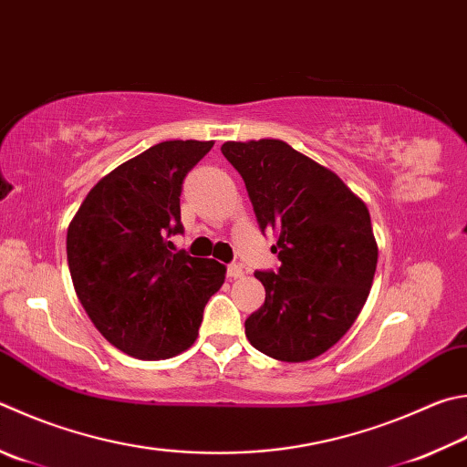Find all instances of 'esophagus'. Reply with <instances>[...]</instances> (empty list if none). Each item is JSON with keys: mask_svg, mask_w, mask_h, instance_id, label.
Listing matches in <instances>:
<instances>
[{"mask_svg": "<svg viewBox=\"0 0 467 467\" xmlns=\"http://www.w3.org/2000/svg\"><path fill=\"white\" fill-rule=\"evenodd\" d=\"M226 275L231 279H241L244 275V271L241 265H236V263H231V265L226 267Z\"/></svg>", "mask_w": 467, "mask_h": 467, "instance_id": "esophagus-1", "label": "esophagus"}]
</instances>
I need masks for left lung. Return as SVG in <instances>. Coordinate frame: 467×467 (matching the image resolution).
Returning <instances> with one entry per match:
<instances>
[{"label":"left lung","instance_id":"8db88e82","mask_svg":"<svg viewBox=\"0 0 467 467\" xmlns=\"http://www.w3.org/2000/svg\"><path fill=\"white\" fill-rule=\"evenodd\" d=\"M247 185L261 231H274L282 265L255 271L265 302L244 320L257 351L279 361H310L328 351L366 304L378 265L369 210L341 177L287 142L223 145Z\"/></svg>","mask_w":467,"mask_h":467}]
</instances>
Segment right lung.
<instances>
[{
  "label": "right lung",
  "instance_id": "obj_1",
  "mask_svg": "<svg viewBox=\"0 0 467 467\" xmlns=\"http://www.w3.org/2000/svg\"><path fill=\"white\" fill-rule=\"evenodd\" d=\"M214 140H165L93 185L67 231L75 294L116 349L169 359L198 337L210 296L224 284L214 259L171 251L183 233V177Z\"/></svg>",
  "mask_w": 467,
  "mask_h": 467
}]
</instances>
